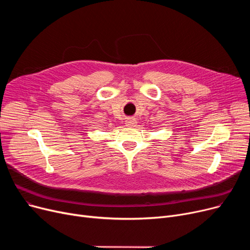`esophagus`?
I'll list each match as a JSON object with an SVG mask.
<instances>
[{
	"label": "esophagus",
	"mask_w": 250,
	"mask_h": 250,
	"mask_svg": "<svg viewBox=\"0 0 250 250\" xmlns=\"http://www.w3.org/2000/svg\"><path fill=\"white\" fill-rule=\"evenodd\" d=\"M136 124H137V120L134 117H129L125 121V125L127 126H134V125H136Z\"/></svg>",
	"instance_id": "obj_1"
}]
</instances>
